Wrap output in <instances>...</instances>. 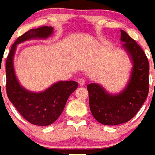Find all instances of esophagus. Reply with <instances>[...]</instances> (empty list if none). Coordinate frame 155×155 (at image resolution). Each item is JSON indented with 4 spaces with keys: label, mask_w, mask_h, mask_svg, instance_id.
Segmentation results:
<instances>
[{
    "label": "esophagus",
    "mask_w": 155,
    "mask_h": 155,
    "mask_svg": "<svg viewBox=\"0 0 155 155\" xmlns=\"http://www.w3.org/2000/svg\"><path fill=\"white\" fill-rule=\"evenodd\" d=\"M78 83H79V84H80L81 86H83V85H84V84H85V81H84V79H81V80L78 81Z\"/></svg>",
    "instance_id": "esophagus-1"
}]
</instances>
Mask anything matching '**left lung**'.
Wrapping results in <instances>:
<instances>
[{"mask_svg":"<svg viewBox=\"0 0 155 155\" xmlns=\"http://www.w3.org/2000/svg\"><path fill=\"white\" fill-rule=\"evenodd\" d=\"M122 48L130 56L133 67L126 86L119 93L110 94L101 84L87 85L90 108L98 122L118 125L128 122L140 110L149 93L150 64L143 51L126 32L120 30Z\"/></svg>","mask_w":155,"mask_h":155,"instance_id":"8db88e82","label":"left lung"}]
</instances>
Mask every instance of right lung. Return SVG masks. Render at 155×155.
I'll list each match as a JSON object with an SVG mask.
<instances>
[{"instance_id": "right-lung-1", "label": "right lung", "mask_w": 155, "mask_h": 155, "mask_svg": "<svg viewBox=\"0 0 155 155\" xmlns=\"http://www.w3.org/2000/svg\"><path fill=\"white\" fill-rule=\"evenodd\" d=\"M51 26L31 29L16 39L12 45L5 63L6 93L20 114L30 123L39 126L53 124L64 110L68 98L78 87L74 81H58L41 92H32L20 84L14 68L17 45L30 40H45L53 34Z\"/></svg>"}]
</instances>
